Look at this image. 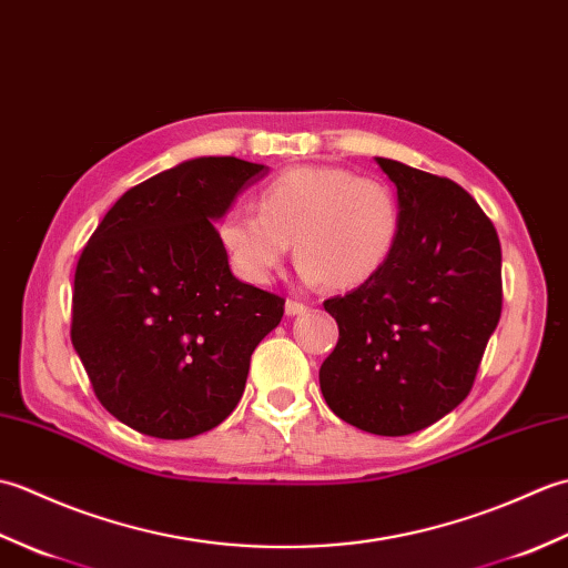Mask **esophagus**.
Listing matches in <instances>:
<instances>
[{
    "label": "esophagus",
    "mask_w": 568,
    "mask_h": 568,
    "mask_svg": "<svg viewBox=\"0 0 568 568\" xmlns=\"http://www.w3.org/2000/svg\"><path fill=\"white\" fill-rule=\"evenodd\" d=\"M310 307L305 305V303H300V300H287L285 303V315H291V317H295V315H303V312H307Z\"/></svg>",
    "instance_id": "esophagus-1"
}]
</instances>
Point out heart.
Listing matches in <instances>:
<instances>
[{
	"mask_svg": "<svg viewBox=\"0 0 568 568\" xmlns=\"http://www.w3.org/2000/svg\"><path fill=\"white\" fill-rule=\"evenodd\" d=\"M258 212L229 210L216 236L234 273L246 283H268L291 241L305 281L334 291L368 283L390 261L400 236V200L378 178L342 165H295L258 192Z\"/></svg>",
	"mask_w": 568,
	"mask_h": 568,
	"instance_id": "heart-1",
	"label": "heart"
}]
</instances>
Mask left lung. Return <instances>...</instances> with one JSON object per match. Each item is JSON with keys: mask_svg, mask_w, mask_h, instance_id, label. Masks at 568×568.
Returning <instances> with one entry per match:
<instances>
[{"mask_svg": "<svg viewBox=\"0 0 568 568\" xmlns=\"http://www.w3.org/2000/svg\"><path fill=\"white\" fill-rule=\"evenodd\" d=\"M376 161L397 187L400 236L378 275L324 300L339 342L320 368V388L348 425L403 437L474 388L503 310L500 241L454 180Z\"/></svg>", "mask_w": 568, "mask_h": 568, "instance_id": "8db88e82", "label": "left lung"}]
</instances>
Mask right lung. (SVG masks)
I'll return each instance as SVG.
<instances>
[{
  "label": "right lung",
  "instance_id": "1",
  "mask_svg": "<svg viewBox=\"0 0 568 568\" xmlns=\"http://www.w3.org/2000/svg\"><path fill=\"white\" fill-rule=\"evenodd\" d=\"M263 175L234 155L180 163L126 190L82 248L70 339L102 407L131 429L197 437L244 395L285 300L236 281L212 220Z\"/></svg>",
  "mask_w": 568,
  "mask_h": 568
}]
</instances>
